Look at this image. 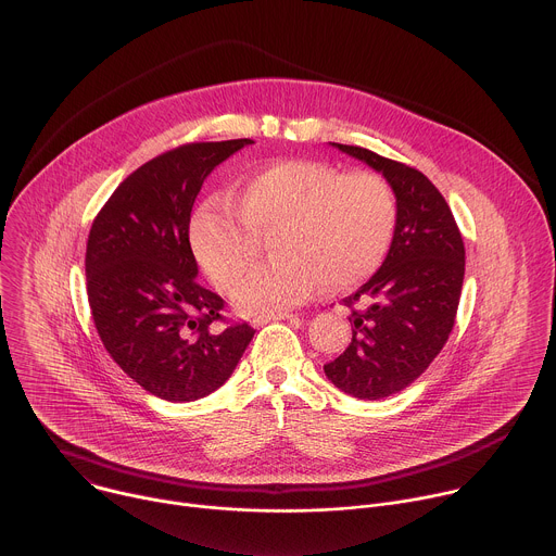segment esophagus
<instances>
[{
    "instance_id": "34e87169",
    "label": "esophagus",
    "mask_w": 556,
    "mask_h": 556,
    "mask_svg": "<svg viewBox=\"0 0 556 556\" xmlns=\"http://www.w3.org/2000/svg\"><path fill=\"white\" fill-rule=\"evenodd\" d=\"M292 318H296V314H292V312H277V314H268V316H257L253 320V327H262V325L273 323V320H292Z\"/></svg>"
}]
</instances>
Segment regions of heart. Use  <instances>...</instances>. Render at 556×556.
Returning a JSON list of instances; mask_svg holds the SVG:
<instances>
[{
	"label": "heart",
	"instance_id": "1",
	"mask_svg": "<svg viewBox=\"0 0 556 556\" xmlns=\"http://www.w3.org/2000/svg\"><path fill=\"white\" fill-rule=\"evenodd\" d=\"M400 203L378 172L320 161H279L253 174L238 197L210 199L192 218V249L207 277L229 290L271 233L276 255L233 290L242 314H277L320 283L346 290L371 277L395 236Z\"/></svg>",
	"mask_w": 556,
	"mask_h": 556
}]
</instances>
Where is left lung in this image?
<instances>
[{"instance_id":"left-lung-1","label":"left lung","mask_w":556,"mask_h":556,"mask_svg":"<svg viewBox=\"0 0 556 556\" xmlns=\"http://www.w3.org/2000/svg\"><path fill=\"white\" fill-rule=\"evenodd\" d=\"M331 146L387 176L400 203L380 270L342 299L351 309V342L323 366L346 395L384 400L410 387L447 342L463 290L465 244L426 174L359 146Z\"/></svg>"}]
</instances>
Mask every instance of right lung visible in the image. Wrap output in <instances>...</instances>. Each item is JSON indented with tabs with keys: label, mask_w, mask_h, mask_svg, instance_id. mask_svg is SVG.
<instances>
[{
	"label": "right lung",
	"mask_w": 556,
	"mask_h": 556,
	"mask_svg": "<svg viewBox=\"0 0 556 556\" xmlns=\"http://www.w3.org/2000/svg\"><path fill=\"white\" fill-rule=\"evenodd\" d=\"M251 139L185 143L137 167L100 210L87 242V294L104 349L159 400L207 397L255 329H216L225 301L199 283L190 218L205 178Z\"/></svg>",
	"instance_id": "1"
}]
</instances>
